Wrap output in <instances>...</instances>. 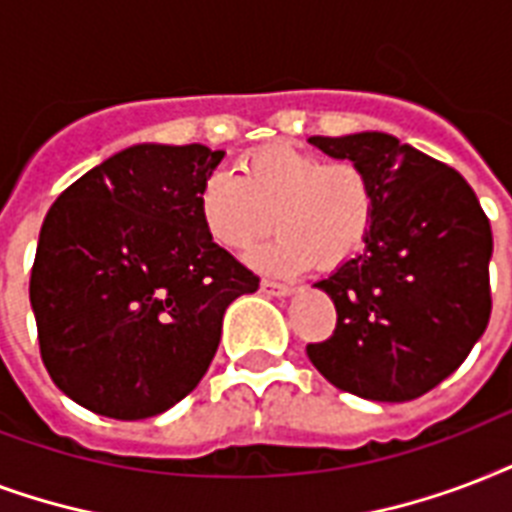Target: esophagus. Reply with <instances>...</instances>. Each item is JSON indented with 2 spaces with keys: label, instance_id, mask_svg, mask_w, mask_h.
Masks as SVG:
<instances>
[{
  "label": "esophagus",
  "instance_id": "obj_1",
  "mask_svg": "<svg viewBox=\"0 0 512 512\" xmlns=\"http://www.w3.org/2000/svg\"><path fill=\"white\" fill-rule=\"evenodd\" d=\"M261 291L267 293V296H277V299H285V296H293V288H291V285L275 283V280H264V283H261Z\"/></svg>",
  "mask_w": 512,
  "mask_h": 512
}]
</instances>
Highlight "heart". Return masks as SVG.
Returning <instances> with one entry per match:
<instances>
[{
	"instance_id": "obj_1",
	"label": "heart",
	"mask_w": 512,
	"mask_h": 512,
	"mask_svg": "<svg viewBox=\"0 0 512 512\" xmlns=\"http://www.w3.org/2000/svg\"><path fill=\"white\" fill-rule=\"evenodd\" d=\"M240 176L213 173L200 189V221L213 243L251 253V264L272 275H299L320 261L336 269L355 259L376 219V189L355 162H326L291 144L261 146L237 162Z\"/></svg>"
}]
</instances>
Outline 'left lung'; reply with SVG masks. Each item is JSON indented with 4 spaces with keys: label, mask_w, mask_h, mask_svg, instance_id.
Segmentation results:
<instances>
[{
    "label": "left lung",
    "mask_w": 512,
    "mask_h": 512,
    "mask_svg": "<svg viewBox=\"0 0 512 512\" xmlns=\"http://www.w3.org/2000/svg\"><path fill=\"white\" fill-rule=\"evenodd\" d=\"M310 144L366 170L376 219L363 253L315 283L334 301L336 328L307 355L358 398H419L462 366L489 326V219L457 170L390 133Z\"/></svg>",
    "instance_id": "8db88e82"
}]
</instances>
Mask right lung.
I'll list each match as a JSON object with an SVG mask.
<instances>
[{"label": "right lung", "mask_w": 512, "mask_h": 512, "mask_svg": "<svg viewBox=\"0 0 512 512\" xmlns=\"http://www.w3.org/2000/svg\"><path fill=\"white\" fill-rule=\"evenodd\" d=\"M221 160L202 144H133L47 211L29 285L39 352L87 411L149 419L176 406L211 366L229 304L259 288L200 221Z\"/></svg>", "instance_id": "obj_1"}]
</instances>
